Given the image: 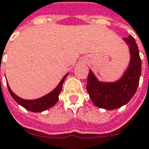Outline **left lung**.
<instances>
[{"instance_id":"obj_1","label":"left lung","mask_w":149,"mask_h":149,"mask_svg":"<svg viewBox=\"0 0 149 149\" xmlns=\"http://www.w3.org/2000/svg\"><path fill=\"white\" fill-rule=\"evenodd\" d=\"M131 58L129 65L123 76L112 83L99 81L90 70L86 83V90L91 100L98 107L113 110L127 104L136 91L141 74V59L139 49L132 36L123 38Z\"/></svg>"}]
</instances>
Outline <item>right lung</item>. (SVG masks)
Returning <instances> with one entry per match:
<instances>
[{"label":"right lung","instance_id":"obj_1","mask_svg":"<svg viewBox=\"0 0 149 149\" xmlns=\"http://www.w3.org/2000/svg\"><path fill=\"white\" fill-rule=\"evenodd\" d=\"M67 75H68V74H66V75L63 77L62 80L60 81V83H58V85L56 86L52 91H50L49 94H47L46 95L41 97V98L36 99V100H24V99H22L17 95H16L13 92L8 83H7V86H8V90H9L11 96L21 106L23 107L24 108H26V110L30 111L33 112H42L43 111H46L50 107H52L57 103L58 100V95H59L62 88H63L64 80Z\"/></svg>","mask_w":149,"mask_h":149}]
</instances>
